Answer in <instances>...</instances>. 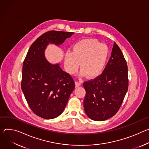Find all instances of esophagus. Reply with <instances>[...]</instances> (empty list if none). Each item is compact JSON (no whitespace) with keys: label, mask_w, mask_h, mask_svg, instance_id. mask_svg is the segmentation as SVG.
<instances>
[{"label":"esophagus","mask_w":149,"mask_h":149,"mask_svg":"<svg viewBox=\"0 0 149 149\" xmlns=\"http://www.w3.org/2000/svg\"><path fill=\"white\" fill-rule=\"evenodd\" d=\"M81 82H80V81H75V85H76V88H77V87H79V86H80V85H81Z\"/></svg>","instance_id":"obj_1"}]
</instances>
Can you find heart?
<instances>
[{"label": "heart", "instance_id": "obj_1", "mask_svg": "<svg viewBox=\"0 0 149 149\" xmlns=\"http://www.w3.org/2000/svg\"><path fill=\"white\" fill-rule=\"evenodd\" d=\"M108 56L106 45L100 44L95 39H85L77 42L72 53L65 54L64 64L65 69L70 74L77 71L80 63L81 75L85 74L90 78L100 75L105 68Z\"/></svg>", "mask_w": 149, "mask_h": 149}]
</instances>
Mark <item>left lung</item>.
Returning <instances> with one entry per match:
<instances>
[{"mask_svg": "<svg viewBox=\"0 0 149 149\" xmlns=\"http://www.w3.org/2000/svg\"><path fill=\"white\" fill-rule=\"evenodd\" d=\"M84 109L91 120L105 121L118 111L128 91V78L126 60L116 43L102 74L84 82Z\"/></svg>", "mask_w": 149, "mask_h": 149, "instance_id": "8db88e82", "label": "left lung"}]
</instances>
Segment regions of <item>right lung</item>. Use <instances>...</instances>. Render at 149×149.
<instances>
[{
    "label": "right lung",
    "instance_id": "right-lung-1",
    "mask_svg": "<svg viewBox=\"0 0 149 149\" xmlns=\"http://www.w3.org/2000/svg\"><path fill=\"white\" fill-rule=\"evenodd\" d=\"M73 34L58 31L44 33L32 43L24 61L22 91L31 109L42 118L59 116L75 87L72 77L59 64L47 60L45 49L49 43L59 45Z\"/></svg>",
    "mask_w": 149,
    "mask_h": 149
}]
</instances>
